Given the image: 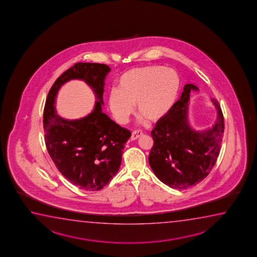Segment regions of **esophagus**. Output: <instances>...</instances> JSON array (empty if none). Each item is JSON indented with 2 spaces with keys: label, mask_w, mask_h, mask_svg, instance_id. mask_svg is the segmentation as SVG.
<instances>
[{
  "label": "esophagus",
  "mask_w": 257,
  "mask_h": 257,
  "mask_svg": "<svg viewBox=\"0 0 257 257\" xmlns=\"http://www.w3.org/2000/svg\"><path fill=\"white\" fill-rule=\"evenodd\" d=\"M143 132L142 131H134L133 132V134H132V136H131V141H135V140H137L139 137H141L142 135H143Z\"/></svg>",
  "instance_id": "obj_1"
}]
</instances>
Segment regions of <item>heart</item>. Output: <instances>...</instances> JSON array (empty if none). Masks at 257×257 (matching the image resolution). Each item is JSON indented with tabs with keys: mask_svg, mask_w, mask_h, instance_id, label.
<instances>
[{
	"mask_svg": "<svg viewBox=\"0 0 257 257\" xmlns=\"http://www.w3.org/2000/svg\"><path fill=\"white\" fill-rule=\"evenodd\" d=\"M180 84L173 68L158 65L134 68L123 73L116 81V89L108 92V110L116 122L124 124L135 103L141 122H158L174 107Z\"/></svg>",
	"mask_w": 257,
	"mask_h": 257,
	"instance_id": "1",
	"label": "heart"
}]
</instances>
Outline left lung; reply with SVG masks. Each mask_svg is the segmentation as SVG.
<instances>
[{
	"mask_svg": "<svg viewBox=\"0 0 257 257\" xmlns=\"http://www.w3.org/2000/svg\"><path fill=\"white\" fill-rule=\"evenodd\" d=\"M191 91H198V87L186 84L180 99L151 132L154 145L149 157L150 167L163 183L179 190L197 185L209 174L217 160L224 131L223 114L215 99H211L217 109L213 126L202 132L190 127L188 110Z\"/></svg>",
	"mask_w": 257,
	"mask_h": 257,
	"instance_id": "8db88e82",
	"label": "left lung"
}]
</instances>
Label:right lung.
Segmentation results:
<instances>
[{"label": "right lung", "instance_id": "obj_1", "mask_svg": "<svg viewBox=\"0 0 257 257\" xmlns=\"http://www.w3.org/2000/svg\"><path fill=\"white\" fill-rule=\"evenodd\" d=\"M110 70L105 64H75L56 80L44 106V139L49 155L64 177L87 191L101 190L116 174L131 137L130 131L102 112L104 81ZM73 79H83L98 100L86 117L67 120L56 114L54 104L59 88Z\"/></svg>", "mask_w": 257, "mask_h": 257}]
</instances>
